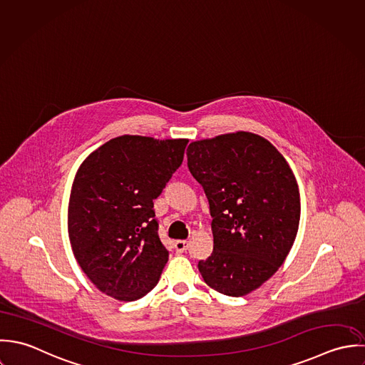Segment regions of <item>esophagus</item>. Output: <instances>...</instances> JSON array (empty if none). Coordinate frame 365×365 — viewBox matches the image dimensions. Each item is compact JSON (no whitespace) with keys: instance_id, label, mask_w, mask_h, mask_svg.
Instances as JSON below:
<instances>
[{"instance_id":"34e87169","label":"esophagus","mask_w":365,"mask_h":365,"mask_svg":"<svg viewBox=\"0 0 365 365\" xmlns=\"http://www.w3.org/2000/svg\"><path fill=\"white\" fill-rule=\"evenodd\" d=\"M189 248V242L186 240H178L175 241V250L176 252H185Z\"/></svg>"}]
</instances>
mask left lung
<instances>
[{
    "mask_svg": "<svg viewBox=\"0 0 365 365\" xmlns=\"http://www.w3.org/2000/svg\"><path fill=\"white\" fill-rule=\"evenodd\" d=\"M186 155L213 217V252L199 261V271L212 289L245 296L291 251L300 220L296 178L282 153L252 133L193 141Z\"/></svg>",
    "mask_w": 365,
    "mask_h": 365,
    "instance_id": "obj_1",
    "label": "left lung"
}]
</instances>
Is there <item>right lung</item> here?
Wrapping results in <instances>:
<instances>
[{"instance_id": "add662e5", "label": "right lung", "mask_w": 365, "mask_h": 365, "mask_svg": "<svg viewBox=\"0 0 365 365\" xmlns=\"http://www.w3.org/2000/svg\"><path fill=\"white\" fill-rule=\"evenodd\" d=\"M187 143L123 135L78 166L68 231L77 264L98 291L133 302L158 284L169 252L158 235L153 200L182 165Z\"/></svg>"}]
</instances>
